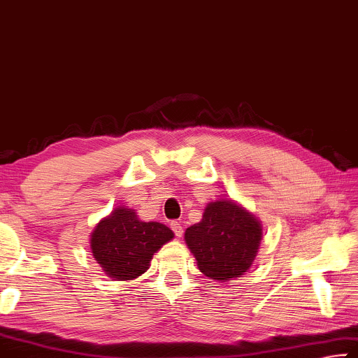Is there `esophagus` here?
I'll return each instance as SVG.
<instances>
[{
  "label": "esophagus",
  "instance_id": "34e87169",
  "mask_svg": "<svg viewBox=\"0 0 358 358\" xmlns=\"http://www.w3.org/2000/svg\"><path fill=\"white\" fill-rule=\"evenodd\" d=\"M171 230L174 231V234L178 238H182V234H184V228H182V225H180V222H178V220H173L171 222Z\"/></svg>",
  "mask_w": 358,
  "mask_h": 358
}]
</instances>
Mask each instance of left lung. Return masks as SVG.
Returning <instances> with one entry per match:
<instances>
[{
  "instance_id": "obj_1",
  "label": "left lung",
  "mask_w": 358,
  "mask_h": 358,
  "mask_svg": "<svg viewBox=\"0 0 358 358\" xmlns=\"http://www.w3.org/2000/svg\"><path fill=\"white\" fill-rule=\"evenodd\" d=\"M262 234L255 214L231 198H219L206 204L203 219L187 228L184 238L204 276L228 282L249 271Z\"/></svg>"
}]
</instances>
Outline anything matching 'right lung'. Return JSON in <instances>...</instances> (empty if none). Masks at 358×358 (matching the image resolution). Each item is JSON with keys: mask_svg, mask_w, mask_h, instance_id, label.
I'll list each match as a JSON object with an SVG mask.
<instances>
[{"mask_svg": "<svg viewBox=\"0 0 358 358\" xmlns=\"http://www.w3.org/2000/svg\"><path fill=\"white\" fill-rule=\"evenodd\" d=\"M174 233L160 222H144L136 210L117 206L90 234L93 259L114 280H133L148 271L155 252Z\"/></svg>", "mask_w": 358, "mask_h": 358, "instance_id": "right-lung-1", "label": "right lung"}]
</instances>
